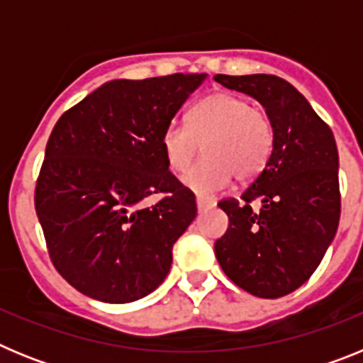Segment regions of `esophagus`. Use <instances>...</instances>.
<instances>
[{
    "label": "esophagus",
    "instance_id": "esophagus-1",
    "mask_svg": "<svg viewBox=\"0 0 363 363\" xmlns=\"http://www.w3.org/2000/svg\"><path fill=\"white\" fill-rule=\"evenodd\" d=\"M213 205H214L213 201H207V200H203V198H196V207H198V211H200V213L211 209Z\"/></svg>",
    "mask_w": 363,
    "mask_h": 363
}]
</instances>
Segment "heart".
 I'll return each instance as SVG.
<instances>
[{
	"label": "heart",
	"instance_id": "b5f03b06",
	"mask_svg": "<svg viewBox=\"0 0 363 363\" xmlns=\"http://www.w3.org/2000/svg\"><path fill=\"white\" fill-rule=\"evenodd\" d=\"M160 143L174 174L187 171L203 145L205 158L184 176V185L198 196H214L229 187L233 176L247 182L264 171L272 125L242 96L218 92L189 108L187 127L167 125Z\"/></svg>",
	"mask_w": 363,
	"mask_h": 363
}]
</instances>
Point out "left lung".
Returning a JSON list of instances; mask_svg holds the SVG:
<instances>
[{"mask_svg": "<svg viewBox=\"0 0 363 363\" xmlns=\"http://www.w3.org/2000/svg\"><path fill=\"white\" fill-rule=\"evenodd\" d=\"M214 82L259 101L272 125L264 171L240 200L218 203L229 216V229L214 243L218 264L247 293L285 296L309 280L338 229L335 136L284 78L216 74ZM255 199L262 203L259 211H252Z\"/></svg>", "mask_w": 363, "mask_h": 363, "instance_id": "8db88e82", "label": "left lung"}]
</instances>
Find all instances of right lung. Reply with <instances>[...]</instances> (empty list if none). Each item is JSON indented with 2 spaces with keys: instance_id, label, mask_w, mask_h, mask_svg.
<instances>
[{
  "instance_id": "1",
  "label": "right lung",
  "mask_w": 363,
  "mask_h": 363,
  "mask_svg": "<svg viewBox=\"0 0 363 363\" xmlns=\"http://www.w3.org/2000/svg\"><path fill=\"white\" fill-rule=\"evenodd\" d=\"M207 74L112 79L54 125L36 214L56 271L85 296L129 303L171 271L196 200L167 167L162 133ZM163 194L156 204L148 198Z\"/></svg>"
}]
</instances>
